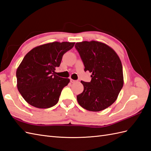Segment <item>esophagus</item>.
<instances>
[{"label": "esophagus", "mask_w": 151, "mask_h": 151, "mask_svg": "<svg viewBox=\"0 0 151 151\" xmlns=\"http://www.w3.org/2000/svg\"><path fill=\"white\" fill-rule=\"evenodd\" d=\"M70 82H71V83H75V82H76V80H73V79H70Z\"/></svg>", "instance_id": "1"}]
</instances>
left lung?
I'll return each instance as SVG.
<instances>
[{
  "label": "left lung",
  "mask_w": 151,
  "mask_h": 151,
  "mask_svg": "<svg viewBox=\"0 0 151 151\" xmlns=\"http://www.w3.org/2000/svg\"><path fill=\"white\" fill-rule=\"evenodd\" d=\"M75 48L83 63L84 71L92 73L90 82L81 81L83 91L77 95V101L86 110L102 111L114 102L124 86L120 59L113 49L100 42H77Z\"/></svg>",
  "instance_id": "obj_1"
}]
</instances>
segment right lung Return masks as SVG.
Instances as JSON below:
<instances>
[{
    "instance_id": "right-lung-1",
    "label": "right lung",
    "mask_w": 151,
    "mask_h": 151,
    "mask_svg": "<svg viewBox=\"0 0 151 151\" xmlns=\"http://www.w3.org/2000/svg\"><path fill=\"white\" fill-rule=\"evenodd\" d=\"M75 42H53L32 49L24 57L16 72L17 88L31 106L50 108L57 104L62 89L69 82L55 74L63 55Z\"/></svg>"
}]
</instances>
